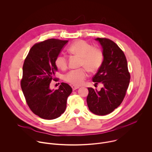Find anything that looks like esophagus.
Wrapping results in <instances>:
<instances>
[{"instance_id":"1","label":"esophagus","mask_w":152,"mask_h":152,"mask_svg":"<svg viewBox=\"0 0 152 152\" xmlns=\"http://www.w3.org/2000/svg\"><path fill=\"white\" fill-rule=\"evenodd\" d=\"M72 88L73 89V90H76V89H78L79 88V86H76V85H72Z\"/></svg>"}]
</instances>
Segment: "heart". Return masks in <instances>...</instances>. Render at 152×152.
Instances as JSON below:
<instances>
[{
  "mask_svg": "<svg viewBox=\"0 0 152 152\" xmlns=\"http://www.w3.org/2000/svg\"><path fill=\"white\" fill-rule=\"evenodd\" d=\"M69 52L81 58L79 70H72L64 75V79L75 85H82L88 76L87 69L91 73L96 72L102 66L104 55L101 50L93 48L92 45L83 40H77L69 48ZM56 66L62 70L67 68L68 62L66 56L58 55L55 61Z\"/></svg>",
  "mask_w": 152,
  "mask_h": 152,
  "instance_id": "obj_1",
  "label": "heart"
}]
</instances>
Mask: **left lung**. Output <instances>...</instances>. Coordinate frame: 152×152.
Listing matches in <instances>:
<instances>
[{
    "instance_id": "8db88e82",
    "label": "left lung",
    "mask_w": 152,
    "mask_h": 152,
    "mask_svg": "<svg viewBox=\"0 0 152 152\" xmlns=\"http://www.w3.org/2000/svg\"><path fill=\"white\" fill-rule=\"evenodd\" d=\"M103 48L104 59L93 81L103 85L100 91L88 88L86 102L94 114L105 115L111 113L123 102L131 79L127 59L123 50L113 41L97 38Z\"/></svg>"
}]
</instances>
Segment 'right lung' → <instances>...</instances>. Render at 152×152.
<instances>
[{"label": "right lung", "mask_w": 152, "mask_h": 152, "mask_svg": "<svg viewBox=\"0 0 152 152\" xmlns=\"http://www.w3.org/2000/svg\"><path fill=\"white\" fill-rule=\"evenodd\" d=\"M67 40L49 39L35 44L25 58L23 66L21 88L26 102L34 114L53 120L66 109L71 86L62 82L58 90H51L50 83L56 80L55 61Z\"/></svg>", "instance_id": "right-lung-1"}]
</instances>
